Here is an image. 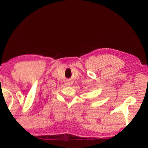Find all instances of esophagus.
<instances>
[{
  "instance_id": "1",
  "label": "esophagus",
  "mask_w": 148,
  "mask_h": 148,
  "mask_svg": "<svg viewBox=\"0 0 148 148\" xmlns=\"http://www.w3.org/2000/svg\"><path fill=\"white\" fill-rule=\"evenodd\" d=\"M66 84L67 85V86H69V85H70V83H66Z\"/></svg>"
}]
</instances>
